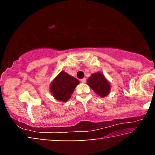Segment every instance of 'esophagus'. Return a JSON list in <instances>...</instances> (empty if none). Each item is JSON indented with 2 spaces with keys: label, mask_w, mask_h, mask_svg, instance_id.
<instances>
[{
  "label": "esophagus",
  "mask_w": 155,
  "mask_h": 155,
  "mask_svg": "<svg viewBox=\"0 0 155 155\" xmlns=\"http://www.w3.org/2000/svg\"><path fill=\"white\" fill-rule=\"evenodd\" d=\"M81 81L82 83H85V82H86V78H82V79L81 80Z\"/></svg>",
  "instance_id": "obj_1"
}]
</instances>
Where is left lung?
I'll list each match as a JSON object with an SVG mask.
<instances>
[{"instance_id": "left-lung-1", "label": "left lung", "mask_w": 155, "mask_h": 155, "mask_svg": "<svg viewBox=\"0 0 155 155\" xmlns=\"http://www.w3.org/2000/svg\"><path fill=\"white\" fill-rule=\"evenodd\" d=\"M87 84L97 95L101 98L108 96L111 91V85L103 73L98 72L88 78Z\"/></svg>"}]
</instances>
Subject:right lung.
<instances>
[{
  "mask_svg": "<svg viewBox=\"0 0 155 155\" xmlns=\"http://www.w3.org/2000/svg\"><path fill=\"white\" fill-rule=\"evenodd\" d=\"M79 81L64 71L60 72L50 85V92L54 98L61 102H67Z\"/></svg>",
  "mask_w": 155,
  "mask_h": 155,
  "instance_id": "right-lung-1",
  "label": "right lung"
}]
</instances>
